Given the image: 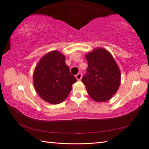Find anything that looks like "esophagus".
Wrapping results in <instances>:
<instances>
[{
	"instance_id": "esophagus-1",
	"label": "esophagus",
	"mask_w": 149,
	"mask_h": 149,
	"mask_svg": "<svg viewBox=\"0 0 149 149\" xmlns=\"http://www.w3.org/2000/svg\"><path fill=\"white\" fill-rule=\"evenodd\" d=\"M75 77H76V79L78 81L81 80V77H82V74L81 73H78V74L75 75Z\"/></svg>"
}]
</instances>
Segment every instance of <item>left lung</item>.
Instances as JSON below:
<instances>
[{"label": "left lung", "instance_id": "obj_1", "mask_svg": "<svg viewBox=\"0 0 149 149\" xmlns=\"http://www.w3.org/2000/svg\"><path fill=\"white\" fill-rule=\"evenodd\" d=\"M85 58L88 68L82 82L86 86L87 93L95 101H107L120 87L119 68L110 52L102 48L93 50Z\"/></svg>", "mask_w": 149, "mask_h": 149}]
</instances>
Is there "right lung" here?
Here are the masks:
<instances>
[{
	"label": "right lung",
	"mask_w": 149,
	"mask_h": 149,
	"mask_svg": "<svg viewBox=\"0 0 149 149\" xmlns=\"http://www.w3.org/2000/svg\"><path fill=\"white\" fill-rule=\"evenodd\" d=\"M76 78L70 74L65 56L54 50L39 60L33 73L35 91L41 99L50 104H59L66 99Z\"/></svg>",
	"instance_id": "add662e5"
}]
</instances>
